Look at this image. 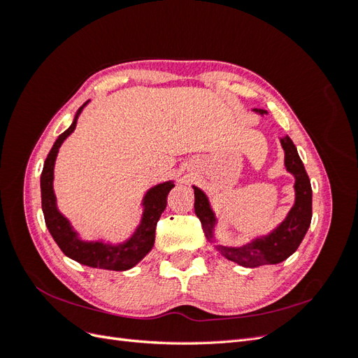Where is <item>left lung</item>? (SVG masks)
I'll use <instances>...</instances> for the list:
<instances>
[{
    "instance_id": "obj_1",
    "label": "left lung",
    "mask_w": 358,
    "mask_h": 358,
    "mask_svg": "<svg viewBox=\"0 0 358 358\" xmlns=\"http://www.w3.org/2000/svg\"><path fill=\"white\" fill-rule=\"evenodd\" d=\"M257 113H267L263 109H255ZM280 145L285 152V167L294 176V191L296 200L294 206L289 209L287 218L280 222L276 229L266 236L257 237L252 242L242 246H224L216 245V249L230 262H234L243 267H258L264 264H278L284 262L289 255L297 251L299 245L305 237L310 220H312V188L305 166L299 157L297 149L292 140L285 136L280 138ZM194 188V210L201 221L203 231L206 237L212 242L215 239L213 230L216 225L215 213L210 208V203L206 194Z\"/></svg>"
}]
</instances>
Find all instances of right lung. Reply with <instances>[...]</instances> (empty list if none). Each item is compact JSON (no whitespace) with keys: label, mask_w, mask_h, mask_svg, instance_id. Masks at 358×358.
Returning a JSON list of instances; mask_svg holds the SVG:
<instances>
[{"label":"right lung","mask_w":358,"mask_h":358,"mask_svg":"<svg viewBox=\"0 0 358 358\" xmlns=\"http://www.w3.org/2000/svg\"><path fill=\"white\" fill-rule=\"evenodd\" d=\"M86 103L76 113L73 124L53 143L45 161V166H43L40 178L41 209L43 215H45V222L48 225L49 233L52 234L53 241L61 248V251L67 257L90 267L122 272V270L134 267L152 249L155 242L157 222L161 213L166 209L167 196L170 189L175 187V183L171 180L162 182L146 192L142 203V221H140V225L136 229L134 234L127 242L112 245L100 241H82L79 234L73 230L70 221L57 208V197L55 192H53V167H55V159L62 142L74 131L76 122H78V117Z\"/></svg>","instance_id":"right-lung-1"}]
</instances>
